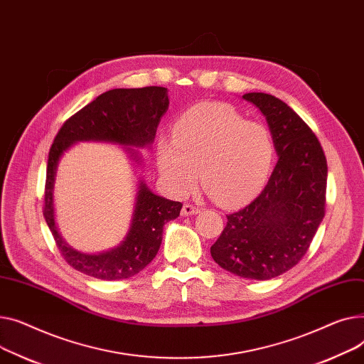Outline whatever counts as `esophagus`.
Masks as SVG:
<instances>
[{
    "label": "esophagus",
    "instance_id": "34e87169",
    "mask_svg": "<svg viewBox=\"0 0 364 364\" xmlns=\"http://www.w3.org/2000/svg\"><path fill=\"white\" fill-rule=\"evenodd\" d=\"M200 207L198 205H194V204H183L182 207V215L183 216H191V215H197V213H200Z\"/></svg>",
    "mask_w": 364,
    "mask_h": 364
}]
</instances>
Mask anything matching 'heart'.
Here are the masks:
<instances>
[{
  "mask_svg": "<svg viewBox=\"0 0 364 364\" xmlns=\"http://www.w3.org/2000/svg\"><path fill=\"white\" fill-rule=\"evenodd\" d=\"M274 141L267 127L245 120L230 105L207 102L182 114L173 139L161 138L157 163L167 186L183 196L198 179L213 201L237 205L269 176Z\"/></svg>",
  "mask_w": 364,
  "mask_h": 364,
  "instance_id": "obj_1",
  "label": "heart"
}]
</instances>
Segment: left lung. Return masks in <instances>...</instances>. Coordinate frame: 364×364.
<instances>
[{"instance_id": "obj_1", "label": "left lung", "mask_w": 364, "mask_h": 364, "mask_svg": "<svg viewBox=\"0 0 364 364\" xmlns=\"http://www.w3.org/2000/svg\"><path fill=\"white\" fill-rule=\"evenodd\" d=\"M244 100L266 116L279 156L260 196L228 215L210 252L228 272L267 281L300 262L325 216L328 164L317 136L288 104L264 92Z\"/></svg>"}]
</instances>
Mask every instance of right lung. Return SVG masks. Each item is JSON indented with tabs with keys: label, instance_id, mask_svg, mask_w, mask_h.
<instances>
[{
	"label": "right lung",
	"instance_id": "add662e5",
	"mask_svg": "<svg viewBox=\"0 0 364 364\" xmlns=\"http://www.w3.org/2000/svg\"><path fill=\"white\" fill-rule=\"evenodd\" d=\"M167 107V90L163 87L119 88L101 94L60 127L48 154L44 218L61 257L73 269L104 281L126 279L139 273L157 255L163 226L179 216L182 203L159 197L141 182L126 240L112 251L82 254L61 240L54 222L53 186L58 159L77 141H109L135 146L151 144Z\"/></svg>",
	"mask_w": 364,
	"mask_h": 364
}]
</instances>
